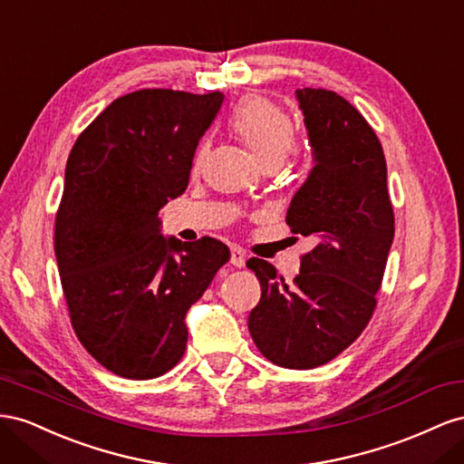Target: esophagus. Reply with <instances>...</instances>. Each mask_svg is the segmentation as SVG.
I'll return each mask as SVG.
<instances>
[{
  "mask_svg": "<svg viewBox=\"0 0 464 464\" xmlns=\"http://www.w3.org/2000/svg\"><path fill=\"white\" fill-rule=\"evenodd\" d=\"M245 262H246L245 250H243L241 246L233 245V246H231V264H233V266H235V268H243Z\"/></svg>",
  "mask_w": 464,
  "mask_h": 464,
  "instance_id": "1",
  "label": "esophagus"
}]
</instances>
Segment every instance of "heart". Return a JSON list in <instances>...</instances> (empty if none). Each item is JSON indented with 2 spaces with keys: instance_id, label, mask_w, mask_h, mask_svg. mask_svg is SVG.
Wrapping results in <instances>:
<instances>
[{
  "instance_id": "obj_1",
  "label": "heart",
  "mask_w": 464,
  "mask_h": 464,
  "mask_svg": "<svg viewBox=\"0 0 464 464\" xmlns=\"http://www.w3.org/2000/svg\"><path fill=\"white\" fill-rule=\"evenodd\" d=\"M231 130L237 134L248 151L255 155L262 169L280 165L287 151L294 150V118L268 97H246L231 118ZM208 143L202 141L192 159L194 173L202 170L208 159Z\"/></svg>"
}]
</instances>
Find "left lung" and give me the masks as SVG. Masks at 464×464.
<instances>
[{"label": "left lung", "instance_id": "left-lung-1", "mask_svg": "<svg viewBox=\"0 0 464 464\" xmlns=\"http://www.w3.org/2000/svg\"><path fill=\"white\" fill-rule=\"evenodd\" d=\"M314 167L291 200V233L313 237L287 285L270 262L250 258L262 295L248 314L260 353L287 369H313L346 350L377 307L394 237L387 163L373 128L326 89H299Z\"/></svg>", "mask_w": 464, "mask_h": 464}]
</instances>
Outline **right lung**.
Instances as JSON below:
<instances>
[{
  "mask_svg": "<svg viewBox=\"0 0 464 464\" xmlns=\"http://www.w3.org/2000/svg\"><path fill=\"white\" fill-rule=\"evenodd\" d=\"M221 102L219 91L128 92L68 157L54 225L62 289L75 336L114 375L145 381L173 369L187 350L184 316L229 260L211 237L159 233V209L187 190Z\"/></svg>",
  "mask_w": 464,
  "mask_h": 464,
  "instance_id": "add662e5",
  "label": "right lung"
}]
</instances>
